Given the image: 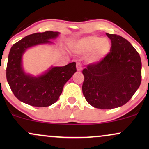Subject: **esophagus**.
<instances>
[{
  "mask_svg": "<svg viewBox=\"0 0 149 149\" xmlns=\"http://www.w3.org/2000/svg\"><path fill=\"white\" fill-rule=\"evenodd\" d=\"M76 69L78 71H80L82 70V64L80 63H77L76 64Z\"/></svg>",
  "mask_w": 149,
  "mask_h": 149,
  "instance_id": "obj_1",
  "label": "esophagus"
}]
</instances>
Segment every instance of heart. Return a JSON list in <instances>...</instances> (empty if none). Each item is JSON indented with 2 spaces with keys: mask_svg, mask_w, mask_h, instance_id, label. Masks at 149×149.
<instances>
[{
  "mask_svg": "<svg viewBox=\"0 0 149 149\" xmlns=\"http://www.w3.org/2000/svg\"><path fill=\"white\" fill-rule=\"evenodd\" d=\"M74 49L79 54H90L89 58L92 62H98L110 52L111 44L107 38L92 36L78 40L75 44Z\"/></svg>",
  "mask_w": 149,
  "mask_h": 149,
  "instance_id": "obj_1",
  "label": "heart"
}]
</instances>
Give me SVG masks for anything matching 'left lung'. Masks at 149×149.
<instances>
[{"label": "left lung", "instance_id": "left-lung-1", "mask_svg": "<svg viewBox=\"0 0 149 149\" xmlns=\"http://www.w3.org/2000/svg\"><path fill=\"white\" fill-rule=\"evenodd\" d=\"M111 41L110 52L83 70L82 90L85 100L97 109L122 107L132 97L141 81L139 54L130 42L116 34L107 33Z\"/></svg>", "mask_w": 149, "mask_h": 149}]
</instances>
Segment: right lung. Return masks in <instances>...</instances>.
Masks as SVG:
<instances>
[{"mask_svg": "<svg viewBox=\"0 0 149 149\" xmlns=\"http://www.w3.org/2000/svg\"><path fill=\"white\" fill-rule=\"evenodd\" d=\"M59 32L45 31L27 36L12 46L8 55L6 78L14 95L24 103L37 107L52 105L58 100L65 83L76 72V62L52 67L45 74L32 77L24 73L22 57L29 47L50 42Z\"/></svg>", "mask_w": 149, "mask_h": 149, "instance_id": "right-lung-1", "label": "right lung"}]
</instances>
